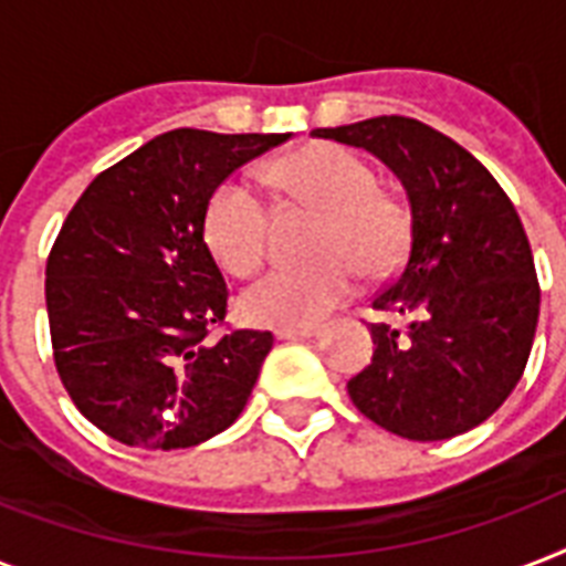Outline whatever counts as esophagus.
Returning <instances> with one entry per match:
<instances>
[{
    "mask_svg": "<svg viewBox=\"0 0 566 566\" xmlns=\"http://www.w3.org/2000/svg\"><path fill=\"white\" fill-rule=\"evenodd\" d=\"M275 337L279 340H311V337H319V328H279Z\"/></svg>",
    "mask_w": 566,
    "mask_h": 566,
    "instance_id": "obj_1",
    "label": "esophagus"
}]
</instances>
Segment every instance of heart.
Listing matches in <instances>:
<instances>
[{
  "instance_id": "b5f03b06",
  "label": "heart",
  "mask_w": 566,
  "mask_h": 566,
  "mask_svg": "<svg viewBox=\"0 0 566 566\" xmlns=\"http://www.w3.org/2000/svg\"><path fill=\"white\" fill-rule=\"evenodd\" d=\"M266 181L287 202L319 211L308 266H284L243 291L240 314L252 326L317 328L358 287V275L378 282L402 264L411 220L396 196L378 188L361 155L337 144H308L275 158ZM270 213L261 196L229 179L208 196L205 247L231 275L255 273L266 252Z\"/></svg>"
}]
</instances>
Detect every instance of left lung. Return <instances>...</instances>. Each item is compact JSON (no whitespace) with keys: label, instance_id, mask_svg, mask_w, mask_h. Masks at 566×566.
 Wrapping results in <instances>:
<instances>
[{"label":"left lung","instance_id":"left-lung-1","mask_svg":"<svg viewBox=\"0 0 566 566\" xmlns=\"http://www.w3.org/2000/svg\"><path fill=\"white\" fill-rule=\"evenodd\" d=\"M314 137L361 146L390 167L411 202L402 270L373 311V364L349 378L355 408L408 440L475 429L526 370L541 284L514 202L464 146L411 117H373Z\"/></svg>","mask_w":566,"mask_h":566}]
</instances>
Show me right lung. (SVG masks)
Returning a JSON list of instances; mask_svg holds the SVG:
<instances>
[{
  "label": "right lung",
  "instance_id": "right-lung-1",
  "mask_svg": "<svg viewBox=\"0 0 566 566\" xmlns=\"http://www.w3.org/2000/svg\"><path fill=\"white\" fill-rule=\"evenodd\" d=\"M291 135L172 128L102 170L46 261L52 355L66 394L108 438L188 449L238 420L273 349L226 328L229 287L202 238L208 196Z\"/></svg>",
  "mask_w": 566,
  "mask_h": 566
}]
</instances>
